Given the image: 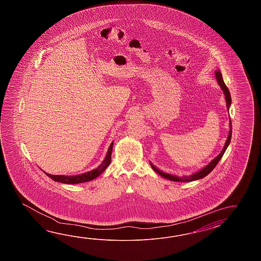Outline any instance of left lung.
Returning a JSON list of instances; mask_svg holds the SVG:
<instances>
[{"label": "left lung", "instance_id": "1", "mask_svg": "<svg viewBox=\"0 0 261 261\" xmlns=\"http://www.w3.org/2000/svg\"><path fill=\"white\" fill-rule=\"evenodd\" d=\"M216 77H217V83L219 84L220 88H221L223 92H224V94H225V98H226V101H227V109L228 110V109H229V106H230V103H231V97H230L229 90L227 89V86L224 83V80H223V78H222L221 72H220L219 70L216 71ZM229 126H230V130H229V133H228L227 141H226L225 145H224V148H223V150L220 152V154L217 155V158H215L208 165H206L204 168H202L201 170H200L199 172H195L193 174L188 175V176L185 175V176H182V177H179V176H176V175H172V174H169V173H166V172L160 171L158 168H155V167L154 166L153 164H151V163H150V165L152 167V169H153L155 172H158L162 177L166 178V179H169V180H171V181H174V182H190V181H195V180H198V179L205 177L206 175H208V174L215 169V167L217 166L218 161L221 160V158L223 156V155H224L226 149H227L228 144L230 143L231 133H232L231 121L229 123Z\"/></svg>", "mask_w": 261, "mask_h": 261}]
</instances>
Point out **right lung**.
I'll list each match as a JSON object with an SVG mask.
<instances>
[{"label": "right lung", "mask_w": 261, "mask_h": 261, "mask_svg": "<svg viewBox=\"0 0 261 261\" xmlns=\"http://www.w3.org/2000/svg\"><path fill=\"white\" fill-rule=\"evenodd\" d=\"M113 144H114V142H112L111 144H110L108 151H107V154L106 155V159L103 160L102 163L98 168H96L90 172H85V173L78 174V175H70V176L69 175H53V174H49V173H46V172H45V174L48 177L51 178L52 180H54L56 182H60V183L79 184L91 181L95 178L98 177L101 172H105L106 168L110 164Z\"/></svg>", "instance_id": "1"}]
</instances>
